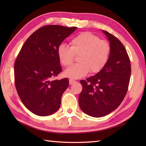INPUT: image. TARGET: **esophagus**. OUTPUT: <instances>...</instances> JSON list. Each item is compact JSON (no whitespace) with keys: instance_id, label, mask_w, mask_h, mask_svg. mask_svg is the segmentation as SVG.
Wrapping results in <instances>:
<instances>
[{"instance_id":"esophagus-1","label":"esophagus","mask_w":146,"mask_h":146,"mask_svg":"<svg viewBox=\"0 0 146 146\" xmlns=\"http://www.w3.org/2000/svg\"><path fill=\"white\" fill-rule=\"evenodd\" d=\"M76 82V81L75 80H73V79H70L69 80V83H70V85H72L73 83H75Z\"/></svg>"}]
</instances>
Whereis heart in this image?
I'll list each match as a JSON object with an SVG mask.
<instances>
[{"instance_id": "b5f03b06", "label": "heart", "mask_w": 146, "mask_h": 146, "mask_svg": "<svg viewBox=\"0 0 146 146\" xmlns=\"http://www.w3.org/2000/svg\"><path fill=\"white\" fill-rule=\"evenodd\" d=\"M110 46L108 42L100 40L90 33H83L73 38L70 47L61 44L58 48V57L61 64L70 65L74 54L79 55V63L71 65L64 71V75L73 79L85 76L89 71L96 73L103 68L109 59Z\"/></svg>"}]
</instances>
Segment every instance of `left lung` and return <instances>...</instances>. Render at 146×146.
<instances>
[{
    "label": "left lung",
    "instance_id": "obj_1",
    "mask_svg": "<svg viewBox=\"0 0 146 146\" xmlns=\"http://www.w3.org/2000/svg\"><path fill=\"white\" fill-rule=\"evenodd\" d=\"M102 32L110 43L109 59L95 75L80 81L83 89L80 107L94 117L107 115L119 106L127 92L131 74L129 56L122 43L106 31Z\"/></svg>",
    "mask_w": 146,
    "mask_h": 146
}]
</instances>
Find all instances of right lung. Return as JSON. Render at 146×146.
I'll list each match as a JSON object with an SVG mask.
<instances>
[{
	"instance_id": "add662e5",
	"label": "right lung",
	"mask_w": 146,
	"mask_h": 146,
	"mask_svg": "<svg viewBox=\"0 0 146 146\" xmlns=\"http://www.w3.org/2000/svg\"><path fill=\"white\" fill-rule=\"evenodd\" d=\"M76 29L58 25L42 27L29 37L17 56L15 88L23 104L37 115H50L60 107L69 80H52L62 71L57 51Z\"/></svg>"
}]
</instances>
